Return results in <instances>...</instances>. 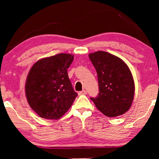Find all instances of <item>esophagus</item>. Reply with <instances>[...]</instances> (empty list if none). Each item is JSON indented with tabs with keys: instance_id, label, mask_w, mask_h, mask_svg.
Listing matches in <instances>:
<instances>
[{
	"instance_id": "obj_1",
	"label": "esophagus",
	"mask_w": 159,
	"mask_h": 159,
	"mask_svg": "<svg viewBox=\"0 0 159 159\" xmlns=\"http://www.w3.org/2000/svg\"><path fill=\"white\" fill-rule=\"evenodd\" d=\"M87 94V91L86 90H82V91H80V92L78 93V95H86Z\"/></svg>"
}]
</instances>
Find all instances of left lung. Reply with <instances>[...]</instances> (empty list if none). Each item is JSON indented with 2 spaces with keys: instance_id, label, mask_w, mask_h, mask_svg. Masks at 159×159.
<instances>
[{
  "instance_id": "1",
  "label": "left lung",
  "mask_w": 159,
  "mask_h": 159,
  "mask_svg": "<svg viewBox=\"0 0 159 159\" xmlns=\"http://www.w3.org/2000/svg\"><path fill=\"white\" fill-rule=\"evenodd\" d=\"M97 71L99 93L90 98L96 108L108 117L129 109L134 99V83L129 67L121 58L105 51L89 54Z\"/></svg>"
}]
</instances>
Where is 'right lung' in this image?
I'll use <instances>...</instances> for the list:
<instances>
[{
	"label": "right lung",
	"instance_id": "obj_1",
	"mask_svg": "<svg viewBox=\"0 0 159 159\" xmlns=\"http://www.w3.org/2000/svg\"><path fill=\"white\" fill-rule=\"evenodd\" d=\"M73 60L71 54L59 53L38 60L30 69L26 97L32 109L42 118L60 119L77 96L67 74Z\"/></svg>",
	"mask_w": 159,
	"mask_h": 159
}]
</instances>
